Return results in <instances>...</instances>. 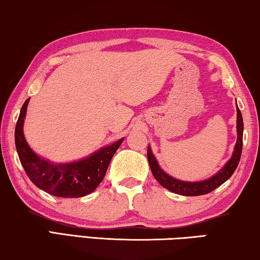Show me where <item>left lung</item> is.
Instances as JSON below:
<instances>
[{"instance_id": "left-lung-1", "label": "left lung", "mask_w": 260, "mask_h": 260, "mask_svg": "<svg viewBox=\"0 0 260 260\" xmlns=\"http://www.w3.org/2000/svg\"><path fill=\"white\" fill-rule=\"evenodd\" d=\"M237 142L235 145V151L233 153V156L228 161L226 166L220 170V172L213 177L208 178L206 181L202 182H183L178 181L176 178H173L162 172V169L159 167L158 162L152 154L151 148H147V159L148 164L152 170L153 176L158 181L164 188L168 189L172 192H175L182 196H202L210 193L215 190L218 186L223 184L229 177H231L234 172H235L238 162H240L242 147H243V118H242L241 110L237 107Z\"/></svg>"}]
</instances>
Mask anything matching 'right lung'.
<instances>
[{
	"instance_id": "obj_1",
	"label": "right lung",
	"mask_w": 260,
	"mask_h": 260,
	"mask_svg": "<svg viewBox=\"0 0 260 260\" xmlns=\"http://www.w3.org/2000/svg\"><path fill=\"white\" fill-rule=\"evenodd\" d=\"M28 99L24 102L15 129V143L25 173L38 188L56 197L79 198L93 192L104 180L110 160L123 142L121 138L110 146L98 151L90 158L78 162L56 165L38 156L27 145L23 134V123Z\"/></svg>"
}]
</instances>
